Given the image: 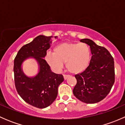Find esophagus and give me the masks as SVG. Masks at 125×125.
I'll list each match as a JSON object with an SVG mask.
<instances>
[{
  "label": "esophagus",
  "mask_w": 125,
  "mask_h": 125,
  "mask_svg": "<svg viewBox=\"0 0 125 125\" xmlns=\"http://www.w3.org/2000/svg\"><path fill=\"white\" fill-rule=\"evenodd\" d=\"M69 77H70V75H65V74H64L63 75V77H64V79H65V80H66V79H67Z\"/></svg>",
  "instance_id": "1"
}]
</instances>
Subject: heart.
<instances>
[{"mask_svg":"<svg viewBox=\"0 0 125 125\" xmlns=\"http://www.w3.org/2000/svg\"><path fill=\"white\" fill-rule=\"evenodd\" d=\"M45 60L55 71L61 70L63 63H66V68L70 73L80 74L89 66L91 51L85 43L63 42L54 48L53 53L48 52Z\"/></svg>","mask_w":125,"mask_h":125,"instance_id":"obj_1","label":"heart"}]
</instances>
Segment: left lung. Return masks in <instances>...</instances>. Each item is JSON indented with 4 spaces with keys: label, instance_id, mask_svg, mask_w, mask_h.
I'll return each instance as SVG.
<instances>
[{
    "label": "left lung",
    "instance_id": "1",
    "mask_svg": "<svg viewBox=\"0 0 125 125\" xmlns=\"http://www.w3.org/2000/svg\"><path fill=\"white\" fill-rule=\"evenodd\" d=\"M80 41L90 46L92 57L86 70L75 75L77 84L73 94L84 103H97L106 97L114 83V59L105 48L92 40L83 39Z\"/></svg>",
    "mask_w": 125,
    "mask_h": 125
}]
</instances>
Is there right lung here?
Segmentation results:
<instances>
[{"mask_svg": "<svg viewBox=\"0 0 125 125\" xmlns=\"http://www.w3.org/2000/svg\"><path fill=\"white\" fill-rule=\"evenodd\" d=\"M52 38V36H38L20 49L14 61V82L17 93L26 103L41 109L53 103L57 96L58 87L64 80L62 74L52 72L43 59ZM29 58H34L39 65L38 73L34 77L26 76L22 70L23 62Z\"/></svg>", "mask_w": 125, "mask_h": 125, "instance_id": "1", "label": "right lung"}]
</instances>
